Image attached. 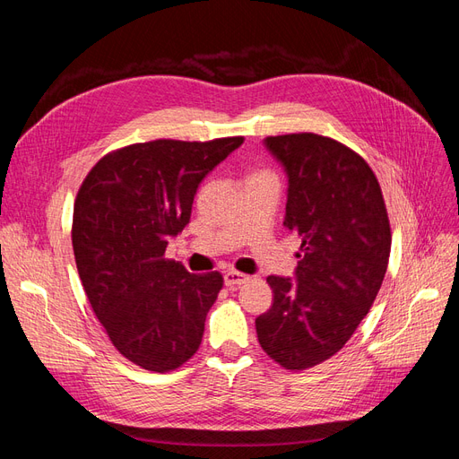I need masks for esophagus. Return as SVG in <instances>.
Here are the masks:
<instances>
[{
    "label": "esophagus",
    "mask_w": 459,
    "mask_h": 459,
    "mask_svg": "<svg viewBox=\"0 0 459 459\" xmlns=\"http://www.w3.org/2000/svg\"><path fill=\"white\" fill-rule=\"evenodd\" d=\"M248 281V275L239 273V272H226L224 273V285L226 287H239Z\"/></svg>",
    "instance_id": "34e87169"
}]
</instances>
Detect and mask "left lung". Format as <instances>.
I'll return each instance as SVG.
<instances>
[{"instance_id":"1","label":"left lung","mask_w":459,"mask_h":459,"mask_svg":"<svg viewBox=\"0 0 459 459\" xmlns=\"http://www.w3.org/2000/svg\"><path fill=\"white\" fill-rule=\"evenodd\" d=\"M287 174L283 226L302 239L293 277L270 275L273 304L258 342L285 369L337 354L377 297L391 226L377 178L342 143L316 134L264 140Z\"/></svg>"}]
</instances>
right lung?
Returning <instances> with one entry per match:
<instances>
[{"label":"right lung","instance_id":"right-lung-1","mask_svg":"<svg viewBox=\"0 0 459 459\" xmlns=\"http://www.w3.org/2000/svg\"><path fill=\"white\" fill-rule=\"evenodd\" d=\"M243 143L157 140L97 162L74 203L73 248L91 308L117 351L149 371H170L197 352L224 280L166 260L189 224L203 179Z\"/></svg>","mask_w":459,"mask_h":459}]
</instances>
